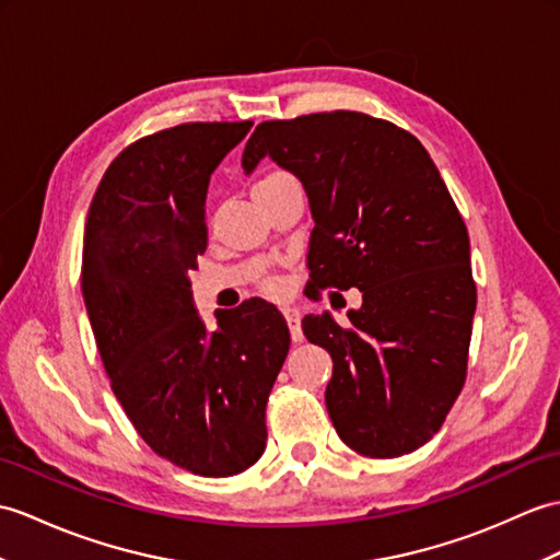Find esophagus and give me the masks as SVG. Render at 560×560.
Masks as SVG:
<instances>
[{
    "label": "esophagus",
    "instance_id": "obj_1",
    "mask_svg": "<svg viewBox=\"0 0 560 560\" xmlns=\"http://www.w3.org/2000/svg\"><path fill=\"white\" fill-rule=\"evenodd\" d=\"M285 322H289V329H291V339L295 343L303 341V329H301V310H298L295 305H285L281 307Z\"/></svg>",
    "mask_w": 560,
    "mask_h": 560
}]
</instances>
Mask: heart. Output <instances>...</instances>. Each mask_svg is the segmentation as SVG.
Returning <instances> with one entry per match:
<instances>
[{
	"label": "heart",
	"mask_w": 560,
	"mask_h": 560,
	"mask_svg": "<svg viewBox=\"0 0 560 560\" xmlns=\"http://www.w3.org/2000/svg\"><path fill=\"white\" fill-rule=\"evenodd\" d=\"M285 174H269V176H265L262 180H259L257 186H262V184H271V180H279V178H283Z\"/></svg>",
	"instance_id": "heart-1"
}]
</instances>
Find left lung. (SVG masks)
I'll use <instances>...</instances> for the list:
<instances>
[{
  "mask_svg": "<svg viewBox=\"0 0 560 560\" xmlns=\"http://www.w3.org/2000/svg\"><path fill=\"white\" fill-rule=\"evenodd\" d=\"M265 158L307 192L312 283L362 293L343 327L329 312L303 319L334 360L336 432L370 458L424 446L465 384L477 305L470 238L436 164L418 138L360 112L259 124L245 174Z\"/></svg>",
  "mask_w": 560,
  "mask_h": 560,
  "instance_id": "obj_1",
  "label": "left lung"
}]
</instances>
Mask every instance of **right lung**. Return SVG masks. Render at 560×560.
<instances>
[{
	"instance_id": "add662e5",
	"label": "right lung",
	"mask_w": 560,
	"mask_h": 560,
	"mask_svg": "<svg viewBox=\"0 0 560 560\" xmlns=\"http://www.w3.org/2000/svg\"><path fill=\"white\" fill-rule=\"evenodd\" d=\"M250 126L180 124L128 145L100 180L83 236V301L112 392L158 456L202 477L262 456L291 346L262 298L217 310L214 329L192 305L207 186Z\"/></svg>"
}]
</instances>
